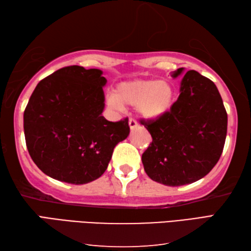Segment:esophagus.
Listing matches in <instances>:
<instances>
[{
    "mask_svg": "<svg viewBox=\"0 0 251 251\" xmlns=\"http://www.w3.org/2000/svg\"><path fill=\"white\" fill-rule=\"evenodd\" d=\"M137 126H139V125H137V122H136L134 119H130V120H129V126H130L131 130L136 129Z\"/></svg>",
    "mask_w": 251,
    "mask_h": 251,
    "instance_id": "esophagus-1",
    "label": "esophagus"
}]
</instances>
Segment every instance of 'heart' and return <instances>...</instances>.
<instances>
[{
	"mask_svg": "<svg viewBox=\"0 0 251 251\" xmlns=\"http://www.w3.org/2000/svg\"><path fill=\"white\" fill-rule=\"evenodd\" d=\"M110 109L121 111L125 106L136 107L137 115L145 121L162 118L175 103V90L166 80L133 79L116 86L115 94L106 97Z\"/></svg>",
	"mask_w": 251,
	"mask_h": 251,
	"instance_id": "heart-1",
	"label": "heart"
}]
</instances>
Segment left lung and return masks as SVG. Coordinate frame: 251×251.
<instances>
[{
    "instance_id": "obj_1",
    "label": "left lung",
    "mask_w": 251,
    "mask_h": 251,
    "mask_svg": "<svg viewBox=\"0 0 251 251\" xmlns=\"http://www.w3.org/2000/svg\"><path fill=\"white\" fill-rule=\"evenodd\" d=\"M178 68L180 95L162 118L144 122L152 137L142 162L152 181L181 186L201 180L221 157L227 131V114L211 80L195 70Z\"/></svg>"
}]
</instances>
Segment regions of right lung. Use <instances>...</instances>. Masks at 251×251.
I'll return each instance as SVG.
<instances>
[{"label": "right lung", "instance_id": "add662e5", "mask_svg": "<svg viewBox=\"0 0 251 251\" xmlns=\"http://www.w3.org/2000/svg\"><path fill=\"white\" fill-rule=\"evenodd\" d=\"M100 69L61 68L40 81L24 112L25 144L50 177L86 184L106 171L112 151L130 133L127 119L106 120Z\"/></svg>", "mask_w": 251, "mask_h": 251}]
</instances>
